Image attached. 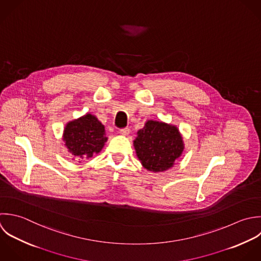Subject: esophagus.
<instances>
[{"label": "esophagus", "instance_id": "obj_1", "mask_svg": "<svg viewBox=\"0 0 261 261\" xmlns=\"http://www.w3.org/2000/svg\"><path fill=\"white\" fill-rule=\"evenodd\" d=\"M120 133L124 136H128L129 133H130V129L129 128H124V129H121L120 130Z\"/></svg>", "mask_w": 261, "mask_h": 261}]
</instances>
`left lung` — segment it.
Instances as JSON below:
<instances>
[{"label":"left lung","instance_id":"1","mask_svg":"<svg viewBox=\"0 0 261 261\" xmlns=\"http://www.w3.org/2000/svg\"><path fill=\"white\" fill-rule=\"evenodd\" d=\"M136 155L147 171L159 173L174 167L184 150L183 137L175 125L148 120L133 141Z\"/></svg>","mask_w":261,"mask_h":261}]
</instances>
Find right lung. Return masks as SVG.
Returning <instances> with one entry per match:
<instances>
[{"label": "right lung", "mask_w": 261, "mask_h": 261, "mask_svg": "<svg viewBox=\"0 0 261 261\" xmlns=\"http://www.w3.org/2000/svg\"><path fill=\"white\" fill-rule=\"evenodd\" d=\"M107 140L105 126L91 114L68 122L63 132L64 145L79 163L99 153Z\"/></svg>", "instance_id": "obj_1"}]
</instances>
